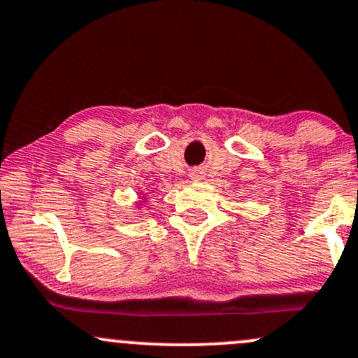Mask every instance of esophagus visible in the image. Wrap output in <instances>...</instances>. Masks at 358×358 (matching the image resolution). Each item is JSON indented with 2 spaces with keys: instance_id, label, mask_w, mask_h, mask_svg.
<instances>
[{
  "instance_id": "esophagus-1",
  "label": "esophagus",
  "mask_w": 358,
  "mask_h": 358,
  "mask_svg": "<svg viewBox=\"0 0 358 358\" xmlns=\"http://www.w3.org/2000/svg\"><path fill=\"white\" fill-rule=\"evenodd\" d=\"M190 176H192V180H195V182H197V180H202V171L201 169H194Z\"/></svg>"
}]
</instances>
